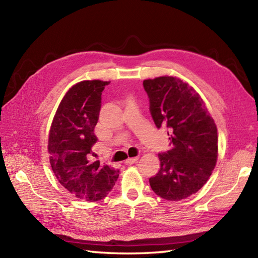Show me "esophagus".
Returning <instances> with one entry per match:
<instances>
[{
    "mask_svg": "<svg viewBox=\"0 0 258 258\" xmlns=\"http://www.w3.org/2000/svg\"><path fill=\"white\" fill-rule=\"evenodd\" d=\"M138 160H139V157H130L125 161V164H126V165H132V164L138 162Z\"/></svg>",
    "mask_w": 258,
    "mask_h": 258,
    "instance_id": "obj_1",
    "label": "esophagus"
}]
</instances>
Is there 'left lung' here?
I'll return each instance as SVG.
<instances>
[{
  "mask_svg": "<svg viewBox=\"0 0 258 258\" xmlns=\"http://www.w3.org/2000/svg\"><path fill=\"white\" fill-rule=\"evenodd\" d=\"M143 86L153 120L167 130L171 145L158 154L161 168L150 185L162 199L180 201L200 190L216 165V125L199 93L182 80L161 76Z\"/></svg>",
  "mask_w": 258,
  "mask_h": 258,
  "instance_id": "8db88e82",
  "label": "left lung"
}]
</instances>
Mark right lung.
I'll return each instance as SVG.
<instances>
[{
	"mask_svg": "<svg viewBox=\"0 0 258 258\" xmlns=\"http://www.w3.org/2000/svg\"><path fill=\"white\" fill-rule=\"evenodd\" d=\"M109 82L83 81L71 87L59 103L48 135L53 173L71 194L87 202L106 197L118 178V169L90 160L97 142L94 134L102 92Z\"/></svg>",
	"mask_w": 258,
	"mask_h": 258,
	"instance_id": "right-lung-1",
	"label": "right lung"
}]
</instances>
